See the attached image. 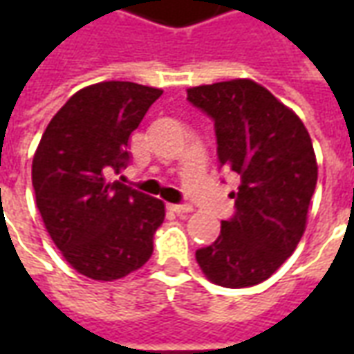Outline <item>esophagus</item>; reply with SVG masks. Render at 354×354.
<instances>
[{
  "label": "esophagus",
  "instance_id": "1",
  "mask_svg": "<svg viewBox=\"0 0 354 354\" xmlns=\"http://www.w3.org/2000/svg\"><path fill=\"white\" fill-rule=\"evenodd\" d=\"M170 210L172 212H176V214H187V212H192L193 207L189 203H180V205H170Z\"/></svg>",
  "mask_w": 354,
  "mask_h": 354
}]
</instances>
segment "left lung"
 I'll list each match as a JSON object with an SVG mask.
<instances>
[{"label": "left lung", "mask_w": 354, "mask_h": 354, "mask_svg": "<svg viewBox=\"0 0 354 354\" xmlns=\"http://www.w3.org/2000/svg\"><path fill=\"white\" fill-rule=\"evenodd\" d=\"M214 121L218 161L241 180L235 212L212 245L195 252L208 279L225 288L266 281L296 250L317 187V159L301 119L250 80L187 88Z\"/></svg>", "instance_id": "8db88e82"}]
</instances>
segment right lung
<instances>
[{"instance_id": "obj_1", "label": "right lung", "mask_w": 354, "mask_h": 354, "mask_svg": "<svg viewBox=\"0 0 354 354\" xmlns=\"http://www.w3.org/2000/svg\"><path fill=\"white\" fill-rule=\"evenodd\" d=\"M161 94L131 81L81 88L50 119L37 146V208L58 250L88 279L127 277L153 252L162 201L108 176L131 162V134Z\"/></svg>"}]
</instances>
